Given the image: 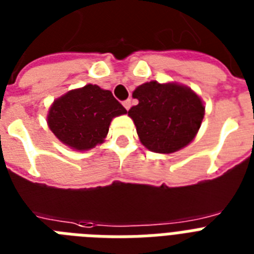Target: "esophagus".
Segmentation results:
<instances>
[{"instance_id":"esophagus-1","label":"esophagus","mask_w":254,"mask_h":254,"mask_svg":"<svg viewBox=\"0 0 254 254\" xmlns=\"http://www.w3.org/2000/svg\"><path fill=\"white\" fill-rule=\"evenodd\" d=\"M123 106L126 107V110H129V107H131V99H126L125 102H123Z\"/></svg>"}]
</instances>
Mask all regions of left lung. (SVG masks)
Segmentation results:
<instances>
[{
	"label": "left lung",
	"instance_id": "left-lung-1",
	"mask_svg": "<svg viewBox=\"0 0 254 254\" xmlns=\"http://www.w3.org/2000/svg\"><path fill=\"white\" fill-rule=\"evenodd\" d=\"M139 101L128 110L144 147L169 155L191 143L204 117V105L191 88L177 82L149 81L132 93Z\"/></svg>",
	"mask_w": 254,
	"mask_h": 254
}]
</instances>
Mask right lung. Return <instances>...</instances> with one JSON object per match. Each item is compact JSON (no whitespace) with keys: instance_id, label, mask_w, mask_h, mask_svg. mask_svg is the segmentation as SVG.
Masks as SVG:
<instances>
[{"instance_id":"1","label":"right lung","mask_w":254,"mask_h":254,"mask_svg":"<svg viewBox=\"0 0 254 254\" xmlns=\"http://www.w3.org/2000/svg\"><path fill=\"white\" fill-rule=\"evenodd\" d=\"M127 110L110 90L88 84L72 89L52 102L47 125L63 144L74 151H89L105 141L111 121Z\"/></svg>"}]
</instances>
